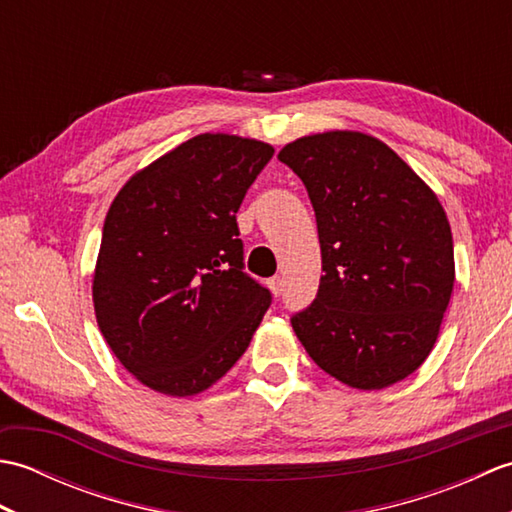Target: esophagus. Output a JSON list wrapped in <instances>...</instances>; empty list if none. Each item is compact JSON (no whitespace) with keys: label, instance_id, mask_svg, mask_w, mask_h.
<instances>
[{"label":"esophagus","instance_id":"obj_1","mask_svg":"<svg viewBox=\"0 0 512 512\" xmlns=\"http://www.w3.org/2000/svg\"><path fill=\"white\" fill-rule=\"evenodd\" d=\"M268 288H270V292H273L275 297H279L281 290H284V279H281V277H273V279L268 281Z\"/></svg>","mask_w":512,"mask_h":512}]
</instances>
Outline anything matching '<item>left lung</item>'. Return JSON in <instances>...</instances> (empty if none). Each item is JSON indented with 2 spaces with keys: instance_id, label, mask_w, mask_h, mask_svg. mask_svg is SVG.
I'll use <instances>...</instances> for the list:
<instances>
[{
  "instance_id": "8db88e82",
  "label": "left lung",
  "mask_w": 512,
  "mask_h": 512,
  "mask_svg": "<svg viewBox=\"0 0 512 512\" xmlns=\"http://www.w3.org/2000/svg\"><path fill=\"white\" fill-rule=\"evenodd\" d=\"M306 184L323 275L292 330L325 374L378 391L427 361L449 308V217L383 140L352 129L292 140L277 156Z\"/></svg>"
}]
</instances>
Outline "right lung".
I'll return each instance as SVG.
<instances>
[{"label": "right lung", "mask_w": 512, "mask_h": 512, "mask_svg": "<svg viewBox=\"0 0 512 512\" xmlns=\"http://www.w3.org/2000/svg\"><path fill=\"white\" fill-rule=\"evenodd\" d=\"M273 145L200 134L129 178L105 215L92 301L138 383L187 398L246 352L270 292L244 273L235 213Z\"/></svg>", "instance_id": "1"}]
</instances>
